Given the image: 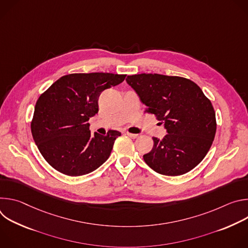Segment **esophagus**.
Wrapping results in <instances>:
<instances>
[{"label": "esophagus", "mask_w": 248, "mask_h": 248, "mask_svg": "<svg viewBox=\"0 0 248 248\" xmlns=\"http://www.w3.org/2000/svg\"><path fill=\"white\" fill-rule=\"evenodd\" d=\"M126 134H127V136H129L132 139H135L138 137V134H134V133H130V132H126Z\"/></svg>", "instance_id": "34e87169"}]
</instances>
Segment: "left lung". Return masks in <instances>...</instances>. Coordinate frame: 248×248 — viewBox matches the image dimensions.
Segmentation results:
<instances>
[{
    "instance_id": "1",
    "label": "left lung",
    "mask_w": 248,
    "mask_h": 248,
    "mask_svg": "<svg viewBox=\"0 0 248 248\" xmlns=\"http://www.w3.org/2000/svg\"><path fill=\"white\" fill-rule=\"evenodd\" d=\"M127 83L146 105L145 112L164 124L168 134L153 137L145 163L165 175H181L194 169L208 153L216 134V114L211 101L190 79L158 74L128 76Z\"/></svg>"
}]
</instances>
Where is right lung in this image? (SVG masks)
Listing matches in <instances>:
<instances>
[{
    "label": "right lung",
    "mask_w": 248,
    "mask_h": 248,
    "mask_svg": "<svg viewBox=\"0 0 248 248\" xmlns=\"http://www.w3.org/2000/svg\"><path fill=\"white\" fill-rule=\"evenodd\" d=\"M126 75L70 74L54 82L38 98L31 133L44 159L58 171L78 176L89 173L109 158L122 133L101 135L89 130V118L98 113L105 89L122 83Z\"/></svg>",
    "instance_id": "1"
}]
</instances>
